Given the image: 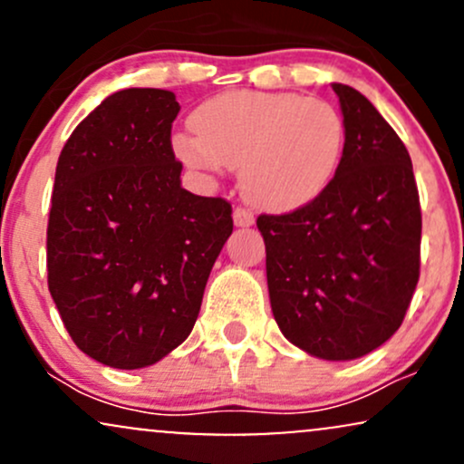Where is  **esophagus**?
Segmentation results:
<instances>
[{
  "label": "esophagus",
  "instance_id": "1",
  "mask_svg": "<svg viewBox=\"0 0 464 464\" xmlns=\"http://www.w3.org/2000/svg\"><path fill=\"white\" fill-rule=\"evenodd\" d=\"M233 222H236V227H253L255 225L253 211H248L246 207H236V211H233Z\"/></svg>",
  "mask_w": 464,
  "mask_h": 464
}]
</instances>
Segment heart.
I'll return each instance as SVG.
<instances>
[{"label":"heart","instance_id":"obj_1","mask_svg":"<svg viewBox=\"0 0 464 464\" xmlns=\"http://www.w3.org/2000/svg\"><path fill=\"white\" fill-rule=\"evenodd\" d=\"M191 130L174 137L180 161L202 172L239 165L244 194L273 211L316 198L338 172L347 140L343 115L324 100L253 89L202 102Z\"/></svg>","mask_w":464,"mask_h":464}]
</instances>
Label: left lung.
<instances>
[{"label": "left lung", "instance_id": "left-lung-1", "mask_svg": "<svg viewBox=\"0 0 464 464\" xmlns=\"http://www.w3.org/2000/svg\"><path fill=\"white\" fill-rule=\"evenodd\" d=\"M347 140L332 183L281 216H259L281 334L323 360H355L401 327L420 266L410 154L360 92L332 84Z\"/></svg>", "mask_w": 464, "mask_h": 464}]
</instances>
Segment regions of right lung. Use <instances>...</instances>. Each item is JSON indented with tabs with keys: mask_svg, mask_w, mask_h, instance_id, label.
<instances>
[{
	"mask_svg": "<svg viewBox=\"0 0 464 464\" xmlns=\"http://www.w3.org/2000/svg\"><path fill=\"white\" fill-rule=\"evenodd\" d=\"M165 89H124L61 150L47 222V285L89 358L143 369L191 334L233 231L231 205L180 188Z\"/></svg>",
	"mask_w": 464,
	"mask_h": 464,
	"instance_id": "1",
	"label": "right lung"
}]
</instances>
